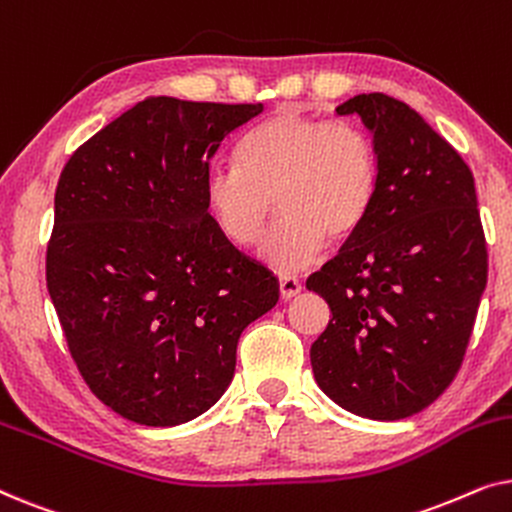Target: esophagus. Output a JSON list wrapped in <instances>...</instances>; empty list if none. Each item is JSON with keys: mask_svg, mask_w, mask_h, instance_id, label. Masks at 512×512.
<instances>
[{"mask_svg": "<svg viewBox=\"0 0 512 512\" xmlns=\"http://www.w3.org/2000/svg\"><path fill=\"white\" fill-rule=\"evenodd\" d=\"M300 289H303V286H300L296 277H291V275L279 277V296H282L284 300H291L293 296H298Z\"/></svg>", "mask_w": 512, "mask_h": 512, "instance_id": "obj_1", "label": "esophagus"}]
</instances>
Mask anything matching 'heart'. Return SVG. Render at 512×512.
<instances>
[{"instance_id":"heart-1","label":"heart","mask_w":512,"mask_h":512,"mask_svg":"<svg viewBox=\"0 0 512 512\" xmlns=\"http://www.w3.org/2000/svg\"><path fill=\"white\" fill-rule=\"evenodd\" d=\"M377 153L349 121H324L282 109L254 125L235 149V167L205 181L216 226L237 247H256L277 207L284 219L263 244L270 268L291 272L312 263L326 237H352L373 207Z\"/></svg>"}]
</instances>
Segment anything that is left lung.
I'll return each mask as SVG.
<instances>
[{"mask_svg": "<svg viewBox=\"0 0 512 512\" xmlns=\"http://www.w3.org/2000/svg\"><path fill=\"white\" fill-rule=\"evenodd\" d=\"M373 132V207L340 254L307 279L331 307L310 349L321 391L368 419H405L450 387L487 284L473 174L408 104L342 102Z\"/></svg>", "mask_w": 512, "mask_h": 512, "instance_id": "1", "label": "left lung"}]
</instances>
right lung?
Returning <instances> with one entry per match:
<instances>
[{
	"label": "right lung",
	"mask_w": 512,
	"mask_h": 512,
	"mask_svg": "<svg viewBox=\"0 0 512 512\" xmlns=\"http://www.w3.org/2000/svg\"><path fill=\"white\" fill-rule=\"evenodd\" d=\"M261 111L146 97L60 174L48 293L81 377L130 422L177 426L212 408L242 331L279 300L205 198L214 153Z\"/></svg>",
	"instance_id": "right-lung-1"
}]
</instances>
